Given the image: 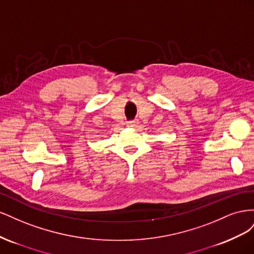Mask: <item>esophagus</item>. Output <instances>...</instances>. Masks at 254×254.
Returning <instances> with one entry per match:
<instances>
[{
	"label": "esophagus",
	"instance_id": "obj_1",
	"mask_svg": "<svg viewBox=\"0 0 254 254\" xmlns=\"http://www.w3.org/2000/svg\"><path fill=\"white\" fill-rule=\"evenodd\" d=\"M137 124H139V123H137V121H131V122H128L127 123V125L129 127H131V128H135L137 126Z\"/></svg>",
	"mask_w": 254,
	"mask_h": 254
}]
</instances>
